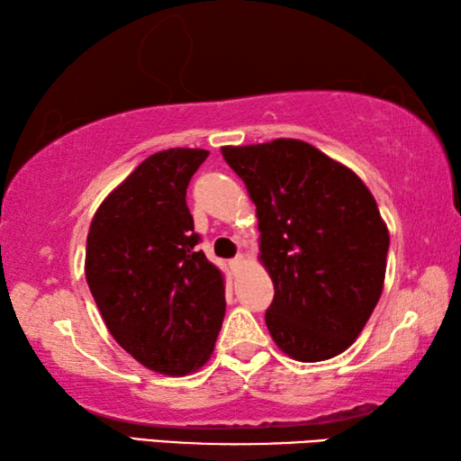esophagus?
I'll return each mask as SVG.
<instances>
[{
	"label": "esophagus",
	"instance_id": "34e87169",
	"mask_svg": "<svg viewBox=\"0 0 461 461\" xmlns=\"http://www.w3.org/2000/svg\"><path fill=\"white\" fill-rule=\"evenodd\" d=\"M246 260H244V256H236V258H233V260H230V267L233 268V270H236V268H240L241 267V264H244Z\"/></svg>",
	"mask_w": 461,
	"mask_h": 461
}]
</instances>
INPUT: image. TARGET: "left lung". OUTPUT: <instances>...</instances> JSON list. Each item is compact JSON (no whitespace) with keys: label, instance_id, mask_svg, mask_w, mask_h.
<instances>
[{"label":"left lung","instance_id":"left-lung-1","mask_svg":"<svg viewBox=\"0 0 461 461\" xmlns=\"http://www.w3.org/2000/svg\"><path fill=\"white\" fill-rule=\"evenodd\" d=\"M256 205L260 262L275 285L267 325L299 362L352 346L382 294L390 236L354 170L303 140L223 146Z\"/></svg>","mask_w":461,"mask_h":461}]
</instances>
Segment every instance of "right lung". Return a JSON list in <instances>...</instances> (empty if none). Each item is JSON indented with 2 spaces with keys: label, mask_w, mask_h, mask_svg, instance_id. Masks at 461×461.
I'll list each match as a JSON object with an SVG mask.
<instances>
[{
  "label": "right lung",
  "mask_w": 461,
  "mask_h": 461,
  "mask_svg": "<svg viewBox=\"0 0 461 461\" xmlns=\"http://www.w3.org/2000/svg\"><path fill=\"white\" fill-rule=\"evenodd\" d=\"M209 156L168 148L140 165L93 215L85 276L113 339L167 376L199 370L225 315L223 275L197 252L186 186Z\"/></svg>",
  "instance_id": "add662e5"
}]
</instances>
